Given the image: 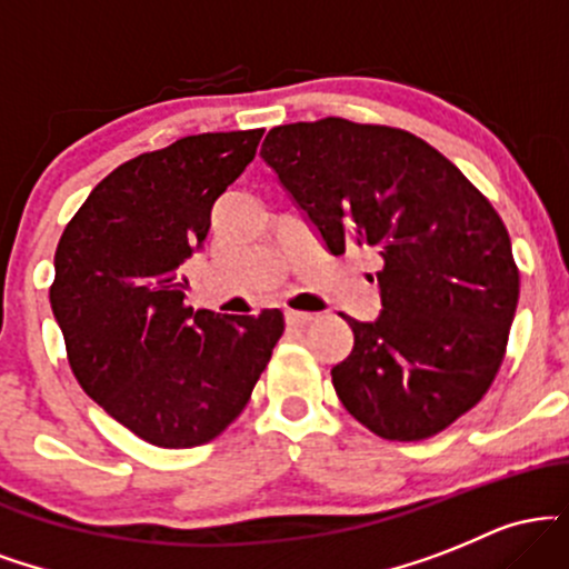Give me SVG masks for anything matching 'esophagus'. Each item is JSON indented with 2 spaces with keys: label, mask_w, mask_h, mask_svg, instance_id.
I'll return each instance as SVG.
<instances>
[{
  "label": "esophagus",
  "mask_w": 569,
  "mask_h": 569,
  "mask_svg": "<svg viewBox=\"0 0 569 569\" xmlns=\"http://www.w3.org/2000/svg\"><path fill=\"white\" fill-rule=\"evenodd\" d=\"M286 323L289 326H305L312 321V312H299V310H286Z\"/></svg>",
  "instance_id": "esophagus-1"
}]
</instances>
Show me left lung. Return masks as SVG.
Returning a JSON list of instances; mask_svg holds the SVG:
<instances>
[{
    "instance_id": "1",
    "label": "left lung",
    "mask_w": 569,
    "mask_h": 569,
    "mask_svg": "<svg viewBox=\"0 0 569 569\" xmlns=\"http://www.w3.org/2000/svg\"><path fill=\"white\" fill-rule=\"evenodd\" d=\"M262 160L335 257L358 248L377 264L380 316H342L339 401L382 439L441 433L492 385L519 302L492 202L417 136L342 117L272 128Z\"/></svg>"
}]
</instances>
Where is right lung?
<instances>
[{"instance_id": "1", "label": "right lung", "mask_w": 569, "mask_h": 569, "mask_svg": "<svg viewBox=\"0 0 569 569\" xmlns=\"http://www.w3.org/2000/svg\"><path fill=\"white\" fill-rule=\"evenodd\" d=\"M262 133L187 136L122 162L58 240L50 307L69 367L98 407L154 447L217 439L283 335L280 310L219 318L184 305V262Z\"/></svg>"}]
</instances>
